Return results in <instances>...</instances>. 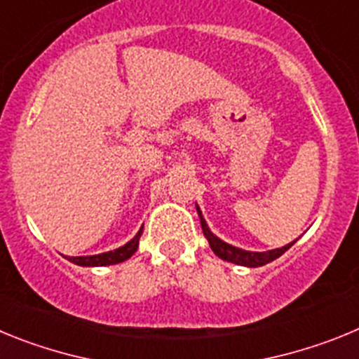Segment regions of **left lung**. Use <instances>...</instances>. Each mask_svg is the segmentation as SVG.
I'll return each instance as SVG.
<instances>
[{
    "label": "left lung",
    "mask_w": 359,
    "mask_h": 359,
    "mask_svg": "<svg viewBox=\"0 0 359 359\" xmlns=\"http://www.w3.org/2000/svg\"><path fill=\"white\" fill-rule=\"evenodd\" d=\"M198 214H199V219H201L203 233H205V237L208 239V244H210L212 252H214L217 257H221L223 261L233 262V264L248 266V268H259V266H264V264H268V262L278 259L282 253L287 252V250H290L291 246L297 243V241H293V243L286 244V246H282V248L269 250V252H248V250L236 248V246H231V244L224 243V241H221L219 237H215L214 233H212L210 228H208V224H207V221H205V217L201 215L199 207H198Z\"/></svg>",
    "instance_id": "left-lung-1"
}]
</instances>
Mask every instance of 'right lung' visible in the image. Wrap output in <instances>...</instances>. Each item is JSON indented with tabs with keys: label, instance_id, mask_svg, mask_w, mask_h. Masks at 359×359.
<instances>
[{
	"label": "right lung",
	"instance_id": "add662e5",
	"mask_svg": "<svg viewBox=\"0 0 359 359\" xmlns=\"http://www.w3.org/2000/svg\"><path fill=\"white\" fill-rule=\"evenodd\" d=\"M142 231H144V226L138 230L135 237L129 241L128 244H123L120 248L113 250V252L106 253H98V255H86V257H66L69 262L77 266H109V264H118V262L128 261L129 257L138 250V243H140Z\"/></svg>",
	"mask_w": 359,
	"mask_h": 359
}]
</instances>
